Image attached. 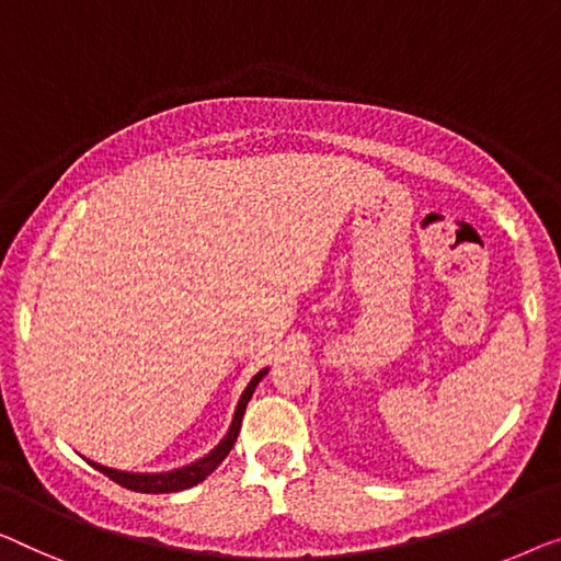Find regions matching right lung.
<instances>
[{
  "instance_id": "obj_1",
  "label": "right lung",
  "mask_w": 561,
  "mask_h": 561,
  "mask_svg": "<svg viewBox=\"0 0 561 561\" xmlns=\"http://www.w3.org/2000/svg\"><path fill=\"white\" fill-rule=\"evenodd\" d=\"M270 373V367H264V370H259L252 380H249V386L241 392L239 403H237V411H233L231 417V425L227 431V436L219 440V446H214L211 450L204 458H198V461H191L181 468H171V471H161V473H133V471H118V468H107V466H100L95 461H88L93 468H98L100 473H105L107 479H113L115 483H121L123 489H130V491H140V494H173V491H183V489H191L196 486L206 479V476H211L224 458L229 456V450L233 448V443H237V436L241 431V417H244V411L249 405V400H252L254 390L259 386V380L264 378V375Z\"/></svg>"
}]
</instances>
